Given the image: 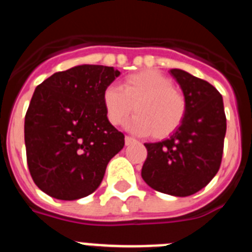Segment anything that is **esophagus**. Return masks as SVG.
<instances>
[{"mask_svg": "<svg viewBox=\"0 0 252 252\" xmlns=\"http://www.w3.org/2000/svg\"><path fill=\"white\" fill-rule=\"evenodd\" d=\"M135 141H136V140L133 139V137L125 136V144H126V145H131V144H132V142H135Z\"/></svg>", "mask_w": 252, "mask_h": 252, "instance_id": "34e87169", "label": "esophagus"}]
</instances>
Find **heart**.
<instances>
[{"instance_id": "1", "label": "heart", "mask_w": 252, "mask_h": 252, "mask_svg": "<svg viewBox=\"0 0 252 252\" xmlns=\"http://www.w3.org/2000/svg\"><path fill=\"white\" fill-rule=\"evenodd\" d=\"M103 107L108 121L120 125L132 111L130 127L139 133L164 139L177 131L187 115V99L170 78L153 69L128 74L120 87L104 90Z\"/></svg>"}]
</instances>
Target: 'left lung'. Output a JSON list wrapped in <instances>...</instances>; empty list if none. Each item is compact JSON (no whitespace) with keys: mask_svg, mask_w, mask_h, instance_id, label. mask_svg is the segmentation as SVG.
<instances>
[{"mask_svg":"<svg viewBox=\"0 0 252 252\" xmlns=\"http://www.w3.org/2000/svg\"><path fill=\"white\" fill-rule=\"evenodd\" d=\"M187 99L183 124L169 139L148 142L141 169L145 183L158 192L188 197L213 179L220 170L226 135L221 93L201 78L171 69Z\"/></svg>","mask_w":252,"mask_h":252,"instance_id":"left-lung-1","label":"left lung"}]
</instances>
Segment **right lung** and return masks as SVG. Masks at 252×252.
<instances>
[{"label": "right lung", "mask_w": 252, "mask_h": 252, "mask_svg": "<svg viewBox=\"0 0 252 252\" xmlns=\"http://www.w3.org/2000/svg\"><path fill=\"white\" fill-rule=\"evenodd\" d=\"M119 75L112 66L84 64L36 87L25 116L26 159L34 183L50 197L90 195L124 148V133L110 124L102 99Z\"/></svg>", "instance_id": "1"}]
</instances>
